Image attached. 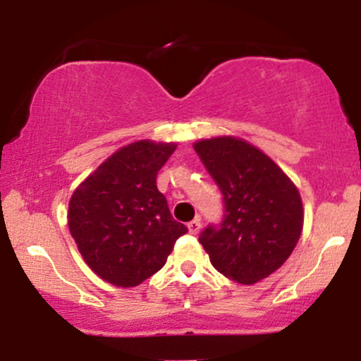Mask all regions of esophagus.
<instances>
[{"mask_svg": "<svg viewBox=\"0 0 361 361\" xmlns=\"http://www.w3.org/2000/svg\"><path fill=\"white\" fill-rule=\"evenodd\" d=\"M200 227H202V224H200V219H193L192 222H188V231H190V234H198L200 233Z\"/></svg>", "mask_w": 361, "mask_h": 361, "instance_id": "obj_1", "label": "esophagus"}]
</instances>
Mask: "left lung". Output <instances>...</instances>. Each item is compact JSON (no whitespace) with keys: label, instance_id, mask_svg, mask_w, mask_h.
I'll use <instances>...</instances> for the list:
<instances>
[{"label":"left lung","instance_id":"obj_1","mask_svg":"<svg viewBox=\"0 0 361 361\" xmlns=\"http://www.w3.org/2000/svg\"><path fill=\"white\" fill-rule=\"evenodd\" d=\"M195 151L222 192V222L200 241L219 273L238 283L267 279L292 255L304 226L297 186L259 149L235 137L198 140Z\"/></svg>","mask_w":361,"mask_h":361}]
</instances>
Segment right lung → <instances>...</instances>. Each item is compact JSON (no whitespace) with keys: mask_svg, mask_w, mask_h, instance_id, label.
Returning a JSON list of instances; mask_svg holds the SVG:
<instances>
[{"mask_svg":"<svg viewBox=\"0 0 361 361\" xmlns=\"http://www.w3.org/2000/svg\"><path fill=\"white\" fill-rule=\"evenodd\" d=\"M176 144L137 140L111 154L74 190L68 224L86 264L117 287H135L166 263L188 233L157 190Z\"/></svg>","mask_w":361,"mask_h":361,"instance_id":"obj_1","label":"right lung"}]
</instances>
